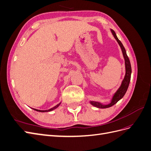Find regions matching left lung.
<instances>
[{"instance_id": "obj_1", "label": "left lung", "mask_w": 151, "mask_h": 151, "mask_svg": "<svg viewBox=\"0 0 151 151\" xmlns=\"http://www.w3.org/2000/svg\"><path fill=\"white\" fill-rule=\"evenodd\" d=\"M112 35H113L114 38H115V40L117 41V42L118 45H120V47L121 48L122 52L123 53V58H124L125 60V75L124 77V79H123L122 84L120 86V88L117 89V91L115 93V94H113V97L111 99V101L109 103L104 104H103L102 103L98 102V101H90L89 103L93 105V106L97 107L99 108H107L109 107H111L113 106L114 104H116L119 100H120L124 95L125 94L127 89L129 88V83L130 81V78H131V74H132V68H131V65H130V62L129 57H128L126 50L123 47V44L120 41L118 40V37L116 36V35L115 33V32L114 31L113 29H110Z\"/></svg>"}]
</instances>
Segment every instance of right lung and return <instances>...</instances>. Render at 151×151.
Segmentation results:
<instances>
[{"mask_svg":"<svg viewBox=\"0 0 151 151\" xmlns=\"http://www.w3.org/2000/svg\"><path fill=\"white\" fill-rule=\"evenodd\" d=\"M60 104H61V102H60V103H58V104H57L56 106H55L54 107H53V108H50V109H47V110H40V109H34V108H33V109H34V110L39 111V112H48V111H51L53 110V109H56L57 108H58L59 106H60Z\"/></svg>","mask_w":151,"mask_h":151,"instance_id":"1","label":"right lung"}]
</instances>
